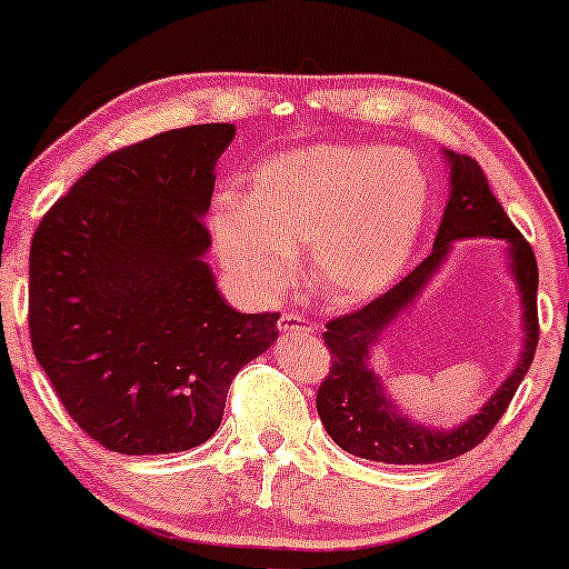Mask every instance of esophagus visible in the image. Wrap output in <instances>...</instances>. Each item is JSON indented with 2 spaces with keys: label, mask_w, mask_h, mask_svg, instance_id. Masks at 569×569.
<instances>
[{
  "label": "esophagus",
  "mask_w": 569,
  "mask_h": 569,
  "mask_svg": "<svg viewBox=\"0 0 569 569\" xmlns=\"http://www.w3.org/2000/svg\"><path fill=\"white\" fill-rule=\"evenodd\" d=\"M279 331L287 333V337H308V333H313V323L308 321L306 316H298V313H282L279 316Z\"/></svg>",
  "instance_id": "obj_1"
}]
</instances>
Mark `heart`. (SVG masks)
<instances>
[{
  "label": "heart",
  "instance_id": "obj_1",
  "mask_svg": "<svg viewBox=\"0 0 569 569\" xmlns=\"http://www.w3.org/2000/svg\"><path fill=\"white\" fill-rule=\"evenodd\" d=\"M427 209L430 178L409 152L313 144L256 166L243 199L222 193L209 224L222 267L240 282L284 290L308 251L313 290L357 306L401 277Z\"/></svg>",
  "mask_w": 569,
  "mask_h": 569
}]
</instances>
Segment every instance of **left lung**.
Instances as JSON below:
<instances>
[{
	"instance_id": "1",
	"label": "left lung",
	"mask_w": 569,
	"mask_h": 569,
	"mask_svg": "<svg viewBox=\"0 0 569 569\" xmlns=\"http://www.w3.org/2000/svg\"><path fill=\"white\" fill-rule=\"evenodd\" d=\"M446 162L450 168V197L435 236L432 253L386 295L368 302L362 310L333 318L323 331L326 347L331 349V372L318 388V417L341 450L368 461L399 466L440 463L477 448L505 415L520 380L531 368L539 345V316H536L539 269H536L533 248L489 191L487 176L481 173L477 160L446 150ZM466 237H497L506 243L525 310V349L517 368L479 416L456 428H430L402 415L387 396L382 379L371 370L369 357L387 326L413 305L441 268L455 240Z\"/></svg>"
}]
</instances>
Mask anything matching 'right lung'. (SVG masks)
<instances>
[{"label":"right lung","mask_w":569,"mask_h":569,"mask_svg":"<svg viewBox=\"0 0 569 569\" xmlns=\"http://www.w3.org/2000/svg\"><path fill=\"white\" fill-rule=\"evenodd\" d=\"M232 123L154 134L96 162L38 224L28 323L69 417L113 453H181L222 422L279 313H238L204 261L201 217Z\"/></svg>","instance_id":"add662e5"}]
</instances>
